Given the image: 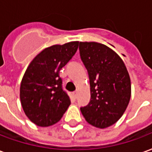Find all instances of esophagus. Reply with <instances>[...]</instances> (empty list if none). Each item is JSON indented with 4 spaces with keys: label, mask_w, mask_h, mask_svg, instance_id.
<instances>
[{
    "label": "esophagus",
    "mask_w": 152,
    "mask_h": 152,
    "mask_svg": "<svg viewBox=\"0 0 152 152\" xmlns=\"http://www.w3.org/2000/svg\"><path fill=\"white\" fill-rule=\"evenodd\" d=\"M77 96V91H75V92H73V97L75 98V99H76Z\"/></svg>",
    "instance_id": "obj_1"
}]
</instances>
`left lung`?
Instances as JSON below:
<instances>
[{"instance_id":"left-lung-1","label":"left lung","mask_w":152,"mask_h":152,"mask_svg":"<svg viewBox=\"0 0 152 152\" xmlns=\"http://www.w3.org/2000/svg\"><path fill=\"white\" fill-rule=\"evenodd\" d=\"M79 53L91 87V100L80 110L89 124L104 129L117 122L129 104V73L120 56L104 44L80 42Z\"/></svg>"}]
</instances>
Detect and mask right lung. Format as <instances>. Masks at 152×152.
Listing matches in <instances>:
<instances>
[{
    "label": "right lung",
    "mask_w": 152,
    "mask_h": 152,
    "mask_svg": "<svg viewBox=\"0 0 152 152\" xmlns=\"http://www.w3.org/2000/svg\"><path fill=\"white\" fill-rule=\"evenodd\" d=\"M78 44L74 41L47 48L26 69L21 82L20 99L26 117L36 126L56 124L70 104L59 73L77 52Z\"/></svg>",
    "instance_id": "obj_1"
}]
</instances>
